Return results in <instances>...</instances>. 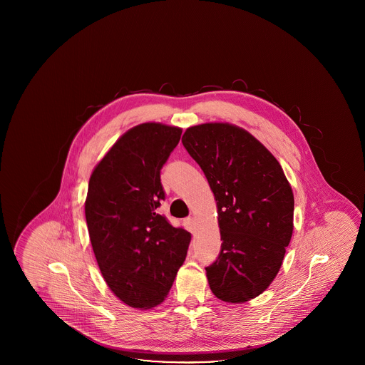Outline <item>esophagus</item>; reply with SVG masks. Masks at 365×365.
I'll use <instances>...</instances> for the list:
<instances>
[{
	"mask_svg": "<svg viewBox=\"0 0 365 365\" xmlns=\"http://www.w3.org/2000/svg\"><path fill=\"white\" fill-rule=\"evenodd\" d=\"M185 227H186L190 232H194V230H195V222H194V219H192V217H187V219L185 220Z\"/></svg>",
	"mask_w": 365,
	"mask_h": 365,
	"instance_id": "obj_1",
	"label": "esophagus"
}]
</instances>
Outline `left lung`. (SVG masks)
<instances>
[{
  "mask_svg": "<svg viewBox=\"0 0 365 365\" xmlns=\"http://www.w3.org/2000/svg\"><path fill=\"white\" fill-rule=\"evenodd\" d=\"M182 143L204 171L217 205L223 242L205 268L209 287L222 301H249L275 279L292 240V186L272 153L234 124L189 127Z\"/></svg>",
  "mask_w": 365,
  "mask_h": 365,
  "instance_id": "8db88e82",
  "label": "left lung"
}]
</instances>
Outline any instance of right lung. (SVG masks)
Here are the masks:
<instances>
[{
	"mask_svg": "<svg viewBox=\"0 0 365 365\" xmlns=\"http://www.w3.org/2000/svg\"><path fill=\"white\" fill-rule=\"evenodd\" d=\"M180 135L182 128L161 123L135 125L88 180L85 213L96 260L108 287L131 308L161 304L187 255L190 232L157 210L165 198L160 171Z\"/></svg>",
	"mask_w": 365,
	"mask_h": 365,
	"instance_id": "add662e5",
	"label": "right lung"
}]
</instances>
